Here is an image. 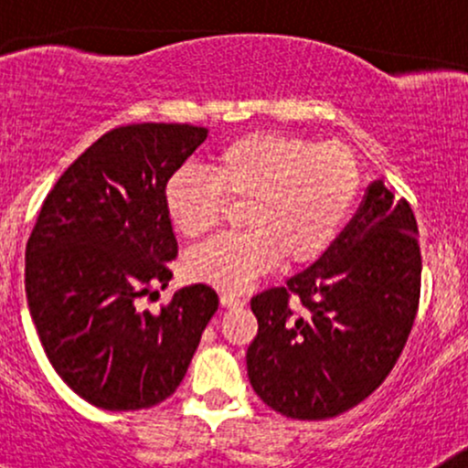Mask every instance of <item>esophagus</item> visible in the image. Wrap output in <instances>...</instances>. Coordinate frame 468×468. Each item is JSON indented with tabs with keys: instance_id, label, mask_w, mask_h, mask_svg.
Segmentation results:
<instances>
[{
	"instance_id": "obj_1",
	"label": "esophagus",
	"mask_w": 468,
	"mask_h": 468,
	"mask_svg": "<svg viewBox=\"0 0 468 468\" xmlns=\"http://www.w3.org/2000/svg\"><path fill=\"white\" fill-rule=\"evenodd\" d=\"M219 303H222L224 308H238V305H244V299H239L238 294L233 292H222L219 294Z\"/></svg>"
}]
</instances>
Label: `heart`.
Instances as JSON below:
<instances>
[{
    "label": "heart",
    "instance_id": "b5f03b06",
    "mask_svg": "<svg viewBox=\"0 0 468 468\" xmlns=\"http://www.w3.org/2000/svg\"><path fill=\"white\" fill-rule=\"evenodd\" d=\"M361 191V171L346 144L283 132H250L218 147L204 176L178 171L165 185V211L178 233L200 238L239 204L246 230L196 246L186 275L241 290L286 264L316 260L336 238Z\"/></svg>",
    "mask_w": 468,
    "mask_h": 468
}]
</instances>
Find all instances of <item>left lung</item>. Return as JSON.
Returning <instances> with one entry per match:
<instances>
[{
	"label": "left lung",
	"instance_id": "1",
	"mask_svg": "<svg viewBox=\"0 0 468 468\" xmlns=\"http://www.w3.org/2000/svg\"><path fill=\"white\" fill-rule=\"evenodd\" d=\"M407 200L383 180L313 266L250 299L255 394L292 420H325L378 389L420 302V244Z\"/></svg>",
	"mask_w": 468,
	"mask_h": 468
}]
</instances>
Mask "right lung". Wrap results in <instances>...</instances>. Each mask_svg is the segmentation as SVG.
Returning a JSON list of instances; mask_svg holds the SVG:
<instances>
[{"mask_svg": "<svg viewBox=\"0 0 468 468\" xmlns=\"http://www.w3.org/2000/svg\"><path fill=\"white\" fill-rule=\"evenodd\" d=\"M207 138L186 122L103 133L48 193L26 244V297L52 367L90 405L149 410L185 378L218 310L216 290H178L158 313L178 255L165 185Z\"/></svg>", "mask_w": 468, "mask_h": 468, "instance_id": "right-lung-1", "label": "right lung"}]
</instances>
